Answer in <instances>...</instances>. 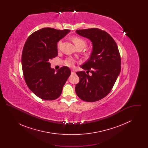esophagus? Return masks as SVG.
Here are the masks:
<instances>
[{"instance_id": "esophagus-1", "label": "esophagus", "mask_w": 148, "mask_h": 148, "mask_svg": "<svg viewBox=\"0 0 148 148\" xmlns=\"http://www.w3.org/2000/svg\"><path fill=\"white\" fill-rule=\"evenodd\" d=\"M71 74H75V71L74 70H71Z\"/></svg>"}]
</instances>
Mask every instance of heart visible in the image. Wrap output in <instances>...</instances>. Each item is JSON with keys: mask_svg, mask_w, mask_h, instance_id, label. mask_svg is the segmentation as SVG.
<instances>
[{"mask_svg": "<svg viewBox=\"0 0 148 148\" xmlns=\"http://www.w3.org/2000/svg\"><path fill=\"white\" fill-rule=\"evenodd\" d=\"M71 40L74 43V44L77 49H83L87 45L86 40L84 38H81L80 36H73L71 38ZM62 43V40H60L58 41V42L57 43V47L58 48H60ZM90 53H91V51L89 50L87 52H86L85 54L86 56H89L90 54ZM75 63V60L72 58H68L64 61V64L69 67H73L74 66Z\"/></svg>", "mask_w": 148, "mask_h": 148, "instance_id": "obj_1", "label": "heart"}]
</instances>
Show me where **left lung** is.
<instances>
[{
  "instance_id": "left-lung-1",
  "label": "left lung",
  "mask_w": 148,
  "mask_h": 148,
  "mask_svg": "<svg viewBox=\"0 0 148 148\" xmlns=\"http://www.w3.org/2000/svg\"><path fill=\"white\" fill-rule=\"evenodd\" d=\"M76 33L92 43L90 58L77 71L79 82L75 86L77 97L86 102L104 98L111 92L121 71V58L116 43L105 31L98 28L77 30Z\"/></svg>"
}]
</instances>
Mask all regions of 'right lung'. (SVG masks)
Returning a JSON list of instances; mask_svg holds the SVG:
<instances>
[{
  "label": "right lung",
  "mask_w": 148,
  "mask_h": 148,
  "mask_svg": "<svg viewBox=\"0 0 148 148\" xmlns=\"http://www.w3.org/2000/svg\"><path fill=\"white\" fill-rule=\"evenodd\" d=\"M70 30L44 28L29 36L21 56L23 75L30 90L43 100L58 98L71 71L67 66L57 73L50 68V60L58 56L57 42Z\"/></svg>",
  "instance_id": "add662e5"
}]
</instances>
